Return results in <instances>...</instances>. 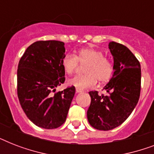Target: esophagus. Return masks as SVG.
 I'll return each instance as SVG.
<instances>
[{
    "label": "esophagus",
    "instance_id": "1",
    "mask_svg": "<svg viewBox=\"0 0 154 154\" xmlns=\"http://www.w3.org/2000/svg\"><path fill=\"white\" fill-rule=\"evenodd\" d=\"M82 92H83V90H82V89H76V93H77V94H79V93H82Z\"/></svg>",
    "mask_w": 154,
    "mask_h": 154
}]
</instances>
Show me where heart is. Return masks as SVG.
<instances>
[{"mask_svg": "<svg viewBox=\"0 0 154 154\" xmlns=\"http://www.w3.org/2000/svg\"><path fill=\"white\" fill-rule=\"evenodd\" d=\"M78 61L87 64L85 68V75H77L69 80V85L77 89H83L96 85L98 80L100 83L109 82L113 74V65L108 58L104 57V53L94 48L81 49L77 56L67 54L61 60L63 69L67 74H72L77 69Z\"/></svg>", "mask_w": 154, "mask_h": 154, "instance_id": "obj_1", "label": "heart"}]
</instances>
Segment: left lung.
Here are the masks:
<instances>
[{"mask_svg":"<svg viewBox=\"0 0 154 154\" xmlns=\"http://www.w3.org/2000/svg\"><path fill=\"white\" fill-rule=\"evenodd\" d=\"M109 49L113 57V74L103 88L109 94L89 92L91 103L87 111L91 126L104 131L119 126L129 117L141 93V65L136 57L117 42H109Z\"/></svg>","mask_w":154,"mask_h":154,"instance_id":"8db88e82","label":"left lung"}]
</instances>
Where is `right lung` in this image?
<instances>
[{
    "mask_svg": "<svg viewBox=\"0 0 154 154\" xmlns=\"http://www.w3.org/2000/svg\"><path fill=\"white\" fill-rule=\"evenodd\" d=\"M65 43L39 41L28 47L17 68V96L27 117L37 126L51 129L65 122L75 94L71 86L53 94L65 81L61 60Z\"/></svg>",
    "mask_w": 154,
    "mask_h": 154,
    "instance_id": "right-lung-1",
    "label": "right lung"
}]
</instances>
